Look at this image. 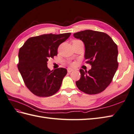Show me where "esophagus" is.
<instances>
[{
	"instance_id": "obj_1",
	"label": "esophagus",
	"mask_w": 134,
	"mask_h": 134,
	"mask_svg": "<svg viewBox=\"0 0 134 134\" xmlns=\"http://www.w3.org/2000/svg\"><path fill=\"white\" fill-rule=\"evenodd\" d=\"M74 70V69H73V68H67V71H68V72H72V71H73Z\"/></svg>"
}]
</instances>
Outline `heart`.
I'll list each match as a JSON object with an SVG mask.
<instances>
[{"label":"heart","instance_id":"b5f03b06","mask_svg":"<svg viewBox=\"0 0 134 134\" xmlns=\"http://www.w3.org/2000/svg\"><path fill=\"white\" fill-rule=\"evenodd\" d=\"M74 41H77V40H74ZM71 64H72V65H74V63H72Z\"/></svg>","mask_w":134,"mask_h":134}]
</instances>
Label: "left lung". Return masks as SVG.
Here are the masks:
<instances>
[{
  "label": "left lung",
  "mask_w": 134,
  "mask_h": 134,
  "mask_svg": "<svg viewBox=\"0 0 134 134\" xmlns=\"http://www.w3.org/2000/svg\"><path fill=\"white\" fill-rule=\"evenodd\" d=\"M74 36L84 43V57L91 65L87 71L80 70L81 77L76 81L79 90L88 94L101 93L111 83L118 67V47L108 34L85 30Z\"/></svg>",
  "instance_id": "left-lung-1"
}]
</instances>
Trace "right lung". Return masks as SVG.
<instances>
[{"label":"right lung","mask_w":134,"mask_h":134,"mask_svg":"<svg viewBox=\"0 0 134 134\" xmlns=\"http://www.w3.org/2000/svg\"><path fill=\"white\" fill-rule=\"evenodd\" d=\"M71 35L47 34L30 37L20 48L18 67L26 87L34 95L49 97L59 91L67 71L58 68L50 71L49 58L58 55V49Z\"/></svg>","instance_id":"add662e5"}]
</instances>
